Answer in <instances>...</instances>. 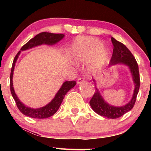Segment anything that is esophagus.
Segmentation results:
<instances>
[{"instance_id":"obj_1","label":"esophagus","mask_w":151,"mask_h":151,"mask_svg":"<svg viewBox=\"0 0 151 151\" xmlns=\"http://www.w3.org/2000/svg\"><path fill=\"white\" fill-rule=\"evenodd\" d=\"M83 81H84V79H82L81 77H80V78L77 80V84H81V83Z\"/></svg>"}]
</instances>
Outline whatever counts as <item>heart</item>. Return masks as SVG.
Wrapping results in <instances>:
<instances>
[{
	"instance_id": "obj_1",
	"label": "heart",
	"mask_w": 151,
	"mask_h": 151,
	"mask_svg": "<svg viewBox=\"0 0 151 151\" xmlns=\"http://www.w3.org/2000/svg\"><path fill=\"white\" fill-rule=\"evenodd\" d=\"M74 60L80 63H86L91 60L93 69H100L108 58V51L102 46L101 41L95 38L84 37L76 39L71 47Z\"/></svg>"
}]
</instances>
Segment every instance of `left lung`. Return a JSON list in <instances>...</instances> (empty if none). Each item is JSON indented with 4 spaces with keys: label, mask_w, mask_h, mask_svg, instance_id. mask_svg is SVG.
<instances>
[{
    "label": "left lung",
    "mask_w": 151,
    "mask_h": 151,
    "mask_svg": "<svg viewBox=\"0 0 151 151\" xmlns=\"http://www.w3.org/2000/svg\"><path fill=\"white\" fill-rule=\"evenodd\" d=\"M111 40L114 45V50L109 65L111 66L117 63H123L129 66L132 75L134 82L135 84L133 97L129 103L123 106H113L108 104L104 101L97 88H96L95 86L96 91L91 99L89 104L93 111L101 116L109 119H117L127 113L134 107L139 91L140 78L138 64L132 52L123 43L117 41L114 37H111ZM93 81L95 82L94 80Z\"/></svg>",
    "instance_id": "8db88e82"
}]
</instances>
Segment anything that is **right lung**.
Here are the masks:
<instances>
[{
	"label": "right lung",
	"instance_id": "right-lung-1",
	"mask_svg": "<svg viewBox=\"0 0 151 151\" xmlns=\"http://www.w3.org/2000/svg\"><path fill=\"white\" fill-rule=\"evenodd\" d=\"M63 37L64 35L62 34H52L43 32H41L36 35L32 39H31L26 44H24L22 47L21 50H24L30 49V48L40 45H42L43 43L47 45H54L60 41ZM20 52L21 51H19L18 53L16 54V56L14 58L10 73V91L12 97L15 101L16 105H17L19 111L22 114L27 115V116L30 117L32 118L45 119L52 116L59 109L60 105L63 101V99H64V97H65L67 93L76 84V82L75 81H66L64 82L62 87L59 89L58 92L56 93L55 97L52 99V101L50 103L46 105L45 106L37 109L31 108L30 107L27 106L22 104L19 101V99L17 97V95H16L14 91V87H13V73H14L15 62L17 61V59Z\"/></svg>",
	"mask_w": 151,
	"mask_h": 151
}]
</instances>
